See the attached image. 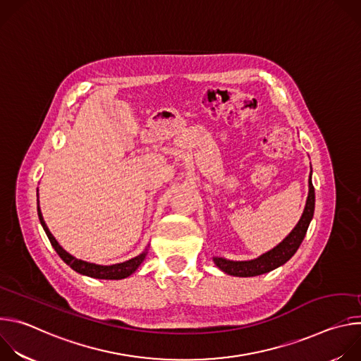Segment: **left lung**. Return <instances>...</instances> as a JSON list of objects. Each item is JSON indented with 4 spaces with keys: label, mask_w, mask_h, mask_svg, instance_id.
<instances>
[{
    "label": "left lung",
    "mask_w": 361,
    "mask_h": 361,
    "mask_svg": "<svg viewBox=\"0 0 361 361\" xmlns=\"http://www.w3.org/2000/svg\"><path fill=\"white\" fill-rule=\"evenodd\" d=\"M314 205H316V194H314V187H313L312 174H310V180H308V195H307L305 207L301 214V219L298 220L295 227L291 230V233L280 244H277L270 251L262 254L260 257H257V259L247 260V262H234V260H227L224 257H213L214 264L226 274L235 276V277L260 276L283 266L295 254L300 244L302 243L307 228L310 226L314 216Z\"/></svg>",
    "instance_id": "8db88e82"
}]
</instances>
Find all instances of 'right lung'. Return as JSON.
Here are the masks:
<instances>
[{"instance_id":"obj_1","label":"right lung","mask_w":361,"mask_h":361,"mask_svg":"<svg viewBox=\"0 0 361 361\" xmlns=\"http://www.w3.org/2000/svg\"><path fill=\"white\" fill-rule=\"evenodd\" d=\"M37 195H38V190H37ZM37 212H38L39 223H41V226H42V228H44V231H45L51 245L54 247V250L57 251V254L61 257L63 262L66 264H68L74 271H77V273H80L82 276H88V277H92V279H99V280H121V279H127L141 266V263L144 262L145 255L148 252V248H145L141 254L135 255L134 259H130V260L123 262V263L111 264V266H101V264H95V263H88V262L80 260V259H77V257H74L70 252H67L59 244L56 237L51 234V231L48 230L45 221L42 219V213H41V209H39L38 200H37Z\"/></svg>"}]
</instances>
